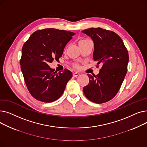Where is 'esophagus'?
I'll return each instance as SVG.
<instances>
[{
  "instance_id": "1",
  "label": "esophagus",
  "mask_w": 147,
  "mask_h": 147,
  "mask_svg": "<svg viewBox=\"0 0 147 147\" xmlns=\"http://www.w3.org/2000/svg\"><path fill=\"white\" fill-rule=\"evenodd\" d=\"M79 74H80V73H78V72H75V73H74L73 74V76H74V77H77V76H78Z\"/></svg>"
}]
</instances>
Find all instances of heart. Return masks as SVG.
Returning <instances> with one entry per match:
<instances>
[{
  "instance_id": "b5f03b06",
  "label": "heart",
  "mask_w": 147,
  "mask_h": 147,
  "mask_svg": "<svg viewBox=\"0 0 147 147\" xmlns=\"http://www.w3.org/2000/svg\"><path fill=\"white\" fill-rule=\"evenodd\" d=\"M88 40V39H82L81 40H80V42L84 41V40ZM74 66V67H75V68H79V65H78L77 64H75Z\"/></svg>"
}]
</instances>
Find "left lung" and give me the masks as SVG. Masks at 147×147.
I'll list each match as a JSON object with an SVG mask.
<instances>
[{
    "label": "left lung",
    "instance_id": "8db88e82",
    "mask_svg": "<svg viewBox=\"0 0 147 147\" xmlns=\"http://www.w3.org/2000/svg\"><path fill=\"white\" fill-rule=\"evenodd\" d=\"M82 32L94 43L93 58L102 66L96 76L88 74L89 82L83 89L90 101L102 104L113 99L119 90L127 71L129 54L120 37L102 28H90Z\"/></svg>",
    "mask_w": 147,
    "mask_h": 147
}]
</instances>
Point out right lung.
I'll list each match as a JSON object with an SVG mask.
<instances>
[{
  "instance_id": "add662e5",
  "label": "right lung",
  "mask_w": 147,
  "mask_h": 147,
  "mask_svg": "<svg viewBox=\"0 0 147 147\" xmlns=\"http://www.w3.org/2000/svg\"><path fill=\"white\" fill-rule=\"evenodd\" d=\"M73 32L55 28L37 30L22 48L21 69L32 96L44 102H51L63 95L72 73L67 69L57 73L49 64L61 57Z\"/></svg>"
}]
</instances>
